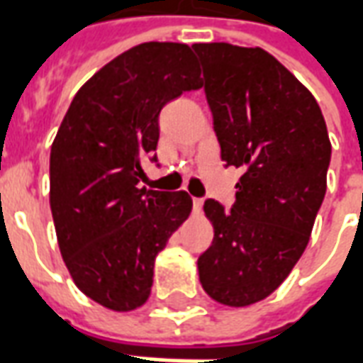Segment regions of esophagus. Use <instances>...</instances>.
Returning <instances> with one entry per match:
<instances>
[{
    "label": "esophagus",
    "instance_id": "obj_1",
    "mask_svg": "<svg viewBox=\"0 0 363 363\" xmlns=\"http://www.w3.org/2000/svg\"><path fill=\"white\" fill-rule=\"evenodd\" d=\"M192 204H194V213H200L202 212V206H204V200L202 198H194Z\"/></svg>",
    "mask_w": 363,
    "mask_h": 363
}]
</instances>
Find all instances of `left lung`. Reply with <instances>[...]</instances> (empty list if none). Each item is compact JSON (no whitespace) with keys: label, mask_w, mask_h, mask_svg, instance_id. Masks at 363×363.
<instances>
[{"label":"left lung","mask_w":363,"mask_h":363,"mask_svg":"<svg viewBox=\"0 0 363 363\" xmlns=\"http://www.w3.org/2000/svg\"><path fill=\"white\" fill-rule=\"evenodd\" d=\"M225 165L243 169L235 204L206 200L213 225L198 259L218 303L247 307L288 278L309 243L327 192L330 142L309 89L262 48L192 44Z\"/></svg>","instance_id":"8db88e82"}]
</instances>
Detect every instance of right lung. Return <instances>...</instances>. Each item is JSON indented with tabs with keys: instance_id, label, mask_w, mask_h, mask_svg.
<instances>
[{
	"instance_id": "right-lung-1",
	"label": "right lung",
	"mask_w": 363,
	"mask_h": 363,
	"mask_svg": "<svg viewBox=\"0 0 363 363\" xmlns=\"http://www.w3.org/2000/svg\"><path fill=\"white\" fill-rule=\"evenodd\" d=\"M202 79L190 46L143 43L77 91L50 150V210L75 286L112 311L151 294L155 257L192 210L184 192L138 189L159 142V112Z\"/></svg>"
}]
</instances>
